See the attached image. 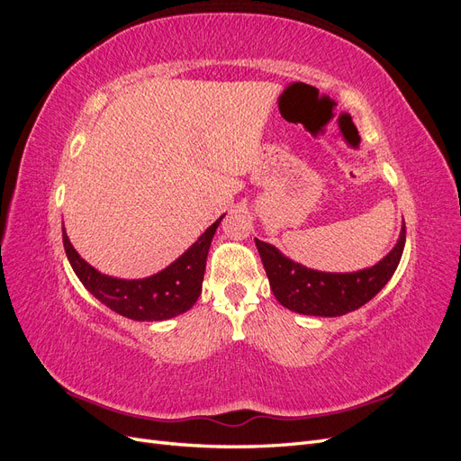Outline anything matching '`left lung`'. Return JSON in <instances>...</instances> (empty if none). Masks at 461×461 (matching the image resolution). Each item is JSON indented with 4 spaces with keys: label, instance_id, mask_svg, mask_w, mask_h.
<instances>
[{
    "label": "left lung",
    "instance_id": "8db88e82",
    "mask_svg": "<svg viewBox=\"0 0 461 461\" xmlns=\"http://www.w3.org/2000/svg\"><path fill=\"white\" fill-rule=\"evenodd\" d=\"M403 244H406V225L402 227L400 240L393 252L371 269L357 273H321L294 263L275 246L256 239L275 298L292 312L321 317H337L354 312L379 294L398 267Z\"/></svg>",
    "mask_w": 461,
    "mask_h": 461
}]
</instances>
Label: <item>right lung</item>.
<instances>
[{
  "label": "right lung",
  "instance_id": "1",
  "mask_svg": "<svg viewBox=\"0 0 461 461\" xmlns=\"http://www.w3.org/2000/svg\"><path fill=\"white\" fill-rule=\"evenodd\" d=\"M222 217L225 215H221L200 236L198 242L169 267L153 276L138 278V281H122V278H113L95 271L92 265L77 254L65 230L63 246L80 283L109 310L134 321H163L188 312L202 294L207 252Z\"/></svg>",
  "mask_w": 461,
  "mask_h": 461
}]
</instances>
